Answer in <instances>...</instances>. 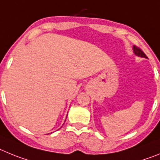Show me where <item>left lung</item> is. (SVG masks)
Wrapping results in <instances>:
<instances>
[{"label": "left lung", "mask_w": 160, "mask_h": 160, "mask_svg": "<svg viewBox=\"0 0 160 160\" xmlns=\"http://www.w3.org/2000/svg\"><path fill=\"white\" fill-rule=\"evenodd\" d=\"M132 49H133L134 53H135V55H136V57H143V58H148V57H147V56L145 55L144 53H143V52L141 51V50L139 49V48H136V47L135 45L133 46V48H132Z\"/></svg>", "instance_id": "1"}]
</instances>
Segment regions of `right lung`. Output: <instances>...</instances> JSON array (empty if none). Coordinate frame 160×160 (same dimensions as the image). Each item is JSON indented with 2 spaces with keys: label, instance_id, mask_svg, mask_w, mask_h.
Wrapping results in <instances>:
<instances>
[{
  "label": "right lung",
  "instance_id": "1",
  "mask_svg": "<svg viewBox=\"0 0 160 160\" xmlns=\"http://www.w3.org/2000/svg\"><path fill=\"white\" fill-rule=\"evenodd\" d=\"M67 116H68V115H67ZM66 118H67V117H66ZM64 122H65V121H64Z\"/></svg>",
  "mask_w": 160,
  "mask_h": 160
}]
</instances>
